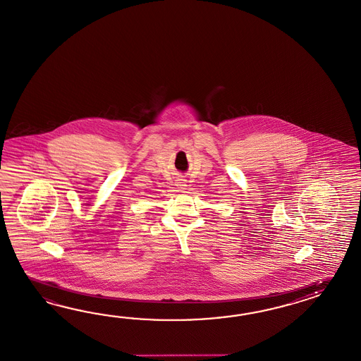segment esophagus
I'll return each mask as SVG.
<instances>
[{"label": "esophagus", "mask_w": 361, "mask_h": 361, "mask_svg": "<svg viewBox=\"0 0 361 361\" xmlns=\"http://www.w3.org/2000/svg\"><path fill=\"white\" fill-rule=\"evenodd\" d=\"M176 185H178V188H179L180 191H185V187H187L185 179H178V180H176Z\"/></svg>", "instance_id": "1"}]
</instances>
